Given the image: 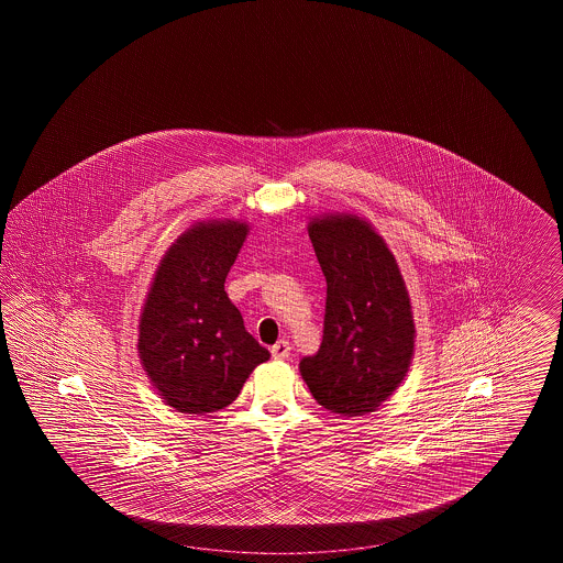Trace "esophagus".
Segmentation results:
<instances>
[{
  "instance_id": "1",
  "label": "esophagus",
  "mask_w": 563,
  "mask_h": 563,
  "mask_svg": "<svg viewBox=\"0 0 563 563\" xmlns=\"http://www.w3.org/2000/svg\"><path fill=\"white\" fill-rule=\"evenodd\" d=\"M272 356L274 358H278V361H285V358H289V354H291V344L287 342V340H280V342H276L272 349Z\"/></svg>"
}]
</instances>
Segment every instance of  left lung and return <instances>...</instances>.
<instances>
[{"instance_id": "obj_1", "label": "left lung", "mask_w": 563, "mask_h": 563, "mask_svg": "<svg viewBox=\"0 0 563 563\" xmlns=\"http://www.w3.org/2000/svg\"><path fill=\"white\" fill-rule=\"evenodd\" d=\"M327 280L321 349L299 363L312 397L333 413L363 416L401 384L413 319L401 272L384 241L354 214L308 225Z\"/></svg>"}]
</instances>
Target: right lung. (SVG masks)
<instances>
[{"label":"right lung","mask_w":563,"mask_h":563,"mask_svg":"<svg viewBox=\"0 0 563 563\" xmlns=\"http://www.w3.org/2000/svg\"><path fill=\"white\" fill-rule=\"evenodd\" d=\"M246 225L198 223L162 260L139 324V352L166 405L211 413L241 395L269 352L225 294Z\"/></svg>","instance_id":"1"}]
</instances>
